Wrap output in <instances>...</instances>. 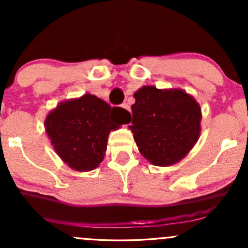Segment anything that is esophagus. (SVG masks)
I'll list each match as a JSON object with an SVG mask.
<instances>
[{
    "instance_id": "obj_1",
    "label": "esophagus",
    "mask_w": 248,
    "mask_h": 248,
    "mask_svg": "<svg viewBox=\"0 0 248 248\" xmlns=\"http://www.w3.org/2000/svg\"><path fill=\"white\" fill-rule=\"evenodd\" d=\"M122 108H124V109L127 110V112H129L130 113V107H129V105L128 104H122V106H121Z\"/></svg>"
}]
</instances>
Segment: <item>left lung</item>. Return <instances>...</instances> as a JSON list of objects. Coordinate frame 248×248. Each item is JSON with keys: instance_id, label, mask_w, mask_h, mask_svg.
<instances>
[{"instance_id": "1", "label": "left lung", "mask_w": 248, "mask_h": 248, "mask_svg": "<svg viewBox=\"0 0 248 248\" xmlns=\"http://www.w3.org/2000/svg\"><path fill=\"white\" fill-rule=\"evenodd\" d=\"M129 129L143 157L157 167L178 163L195 147L201 134L202 109L181 88L142 86L134 93Z\"/></svg>"}]
</instances>
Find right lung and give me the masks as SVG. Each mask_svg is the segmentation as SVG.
<instances>
[{
	"label": "right lung",
	"mask_w": 248,
	"mask_h": 248,
	"mask_svg": "<svg viewBox=\"0 0 248 248\" xmlns=\"http://www.w3.org/2000/svg\"><path fill=\"white\" fill-rule=\"evenodd\" d=\"M126 109L90 94L59 102L44 121L57 155L77 171L94 170L105 157L108 135L124 124Z\"/></svg>",
	"instance_id": "obj_1"
}]
</instances>
